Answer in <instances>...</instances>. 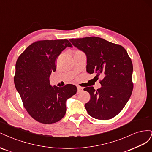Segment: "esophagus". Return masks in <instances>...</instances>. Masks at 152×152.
<instances>
[{
    "label": "esophagus",
    "instance_id": "obj_1",
    "mask_svg": "<svg viewBox=\"0 0 152 152\" xmlns=\"http://www.w3.org/2000/svg\"><path fill=\"white\" fill-rule=\"evenodd\" d=\"M77 91H78L77 93H80V92L83 91V88H82V87H80V86H77Z\"/></svg>",
    "mask_w": 152,
    "mask_h": 152
}]
</instances>
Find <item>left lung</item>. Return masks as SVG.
<instances>
[{
    "label": "left lung",
    "instance_id": "8db88e82",
    "mask_svg": "<svg viewBox=\"0 0 152 152\" xmlns=\"http://www.w3.org/2000/svg\"><path fill=\"white\" fill-rule=\"evenodd\" d=\"M70 40L86 54L87 73L104 77L99 81L102 87L97 91L93 87L84 89L91 95L89 102L85 104L87 112L99 120L115 117L125 107L133 89V66L126 50L97 37Z\"/></svg>",
    "mask_w": 152,
    "mask_h": 152
}]
</instances>
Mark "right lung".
Here are the masks:
<instances>
[{
  "instance_id": "right-lung-1",
  "label": "right lung",
  "mask_w": 152,
  "mask_h": 152,
  "mask_svg": "<svg viewBox=\"0 0 152 152\" xmlns=\"http://www.w3.org/2000/svg\"><path fill=\"white\" fill-rule=\"evenodd\" d=\"M67 47L72 48L67 39L36 41L16 61L14 77L16 89L26 111L40 123L50 124L60 121L66 113V101L77 91L72 84L63 87L50 85V75L56 70V59Z\"/></svg>"
}]
</instances>
